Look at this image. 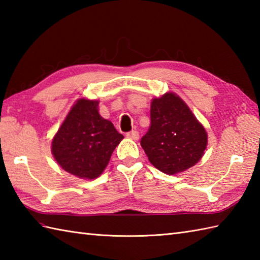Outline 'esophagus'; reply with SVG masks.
Instances as JSON below:
<instances>
[{"mask_svg": "<svg viewBox=\"0 0 260 260\" xmlns=\"http://www.w3.org/2000/svg\"><path fill=\"white\" fill-rule=\"evenodd\" d=\"M126 136L131 140L137 141V140H139V137H140V134H139V132H137V131H132V132H129V133H127Z\"/></svg>", "mask_w": 260, "mask_h": 260, "instance_id": "obj_1", "label": "esophagus"}]
</instances>
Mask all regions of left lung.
Wrapping results in <instances>:
<instances>
[{
	"label": "left lung",
	"mask_w": 260,
	"mask_h": 260,
	"mask_svg": "<svg viewBox=\"0 0 260 260\" xmlns=\"http://www.w3.org/2000/svg\"><path fill=\"white\" fill-rule=\"evenodd\" d=\"M141 145L154 167L173 175L200 161L208 134L183 99L170 91L152 99L151 126Z\"/></svg>",
	"instance_id": "obj_1"
}]
</instances>
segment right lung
Wrapping results in <instances>:
<instances>
[{"instance_id":"add662e5","label":"right lung","mask_w":260,"mask_h":260,"mask_svg":"<svg viewBox=\"0 0 260 260\" xmlns=\"http://www.w3.org/2000/svg\"><path fill=\"white\" fill-rule=\"evenodd\" d=\"M96 99L80 98L66 116L51 143L60 168L79 179L98 178L124 136L98 112Z\"/></svg>"}]
</instances>
